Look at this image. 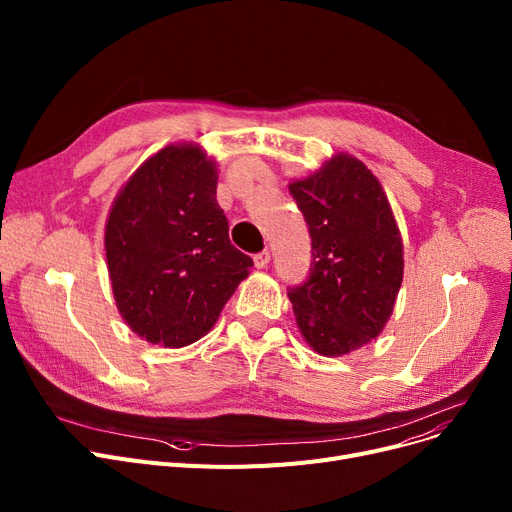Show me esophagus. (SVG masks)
<instances>
[{
    "instance_id": "34e87169",
    "label": "esophagus",
    "mask_w": 512,
    "mask_h": 512,
    "mask_svg": "<svg viewBox=\"0 0 512 512\" xmlns=\"http://www.w3.org/2000/svg\"><path fill=\"white\" fill-rule=\"evenodd\" d=\"M270 251H261V253H257L255 257H253V261H255V267L257 270H263V267H267V263H270Z\"/></svg>"
}]
</instances>
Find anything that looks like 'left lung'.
<instances>
[{
	"label": "left lung",
	"mask_w": 512,
	"mask_h": 512,
	"mask_svg": "<svg viewBox=\"0 0 512 512\" xmlns=\"http://www.w3.org/2000/svg\"><path fill=\"white\" fill-rule=\"evenodd\" d=\"M288 191L313 247L309 280L288 292L297 326L317 355H348L382 334L402 284V236L390 201L348 153L290 180Z\"/></svg>",
	"instance_id": "obj_1"
}]
</instances>
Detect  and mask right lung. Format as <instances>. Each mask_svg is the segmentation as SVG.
<instances>
[{"mask_svg":"<svg viewBox=\"0 0 512 512\" xmlns=\"http://www.w3.org/2000/svg\"><path fill=\"white\" fill-rule=\"evenodd\" d=\"M218 161L197 143L153 153L116 195L105 259L116 307L149 344L182 348L203 338L249 276L215 199Z\"/></svg>","mask_w":512,"mask_h":512,"instance_id":"add662e5","label":"right lung"}]
</instances>
